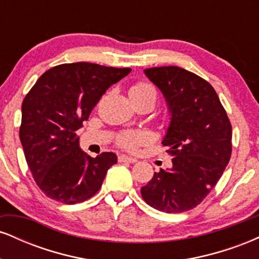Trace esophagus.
Returning a JSON list of instances; mask_svg holds the SVG:
<instances>
[{"label":"esophagus","mask_w":259,"mask_h":259,"mask_svg":"<svg viewBox=\"0 0 259 259\" xmlns=\"http://www.w3.org/2000/svg\"><path fill=\"white\" fill-rule=\"evenodd\" d=\"M118 160H119L120 163H135L136 158H133V157L130 156H125V154H120V156L118 157Z\"/></svg>","instance_id":"34e87169"}]
</instances>
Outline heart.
<instances>
[{"label":"heart","instance_id":"obj_1","mask_svg":"<svg viewBox=\"0 0 259 259\" xmlns=\"http://www.w3.org/2000/svg\"><path fill=\"white\" fill-rule=\"evenodd\" d=\"M132 94L154 95L156 96V91H154L153 86L148 84V82H138V84H135L130 89V95ZM150 141L151 135L146 132H124L118 138V144L129 151H135L138 147L146 145Z\"/></svg>","mask_w":259,"mask_h":259}]
</instances>
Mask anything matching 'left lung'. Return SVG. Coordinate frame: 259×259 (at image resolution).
<instances>
[{
  "label": "left lung",
  "mask_w": 259,
  "mask_h": 259,
  "mask_svg": "<svg viewBox=\"0 0 259 259\" xmlns=\"http://www.w3.org/2000/svg\"><path fill=\"white\" fill-rule=\"evenodd\" d=\"M144 73L167 103L170 121L162 144L174 158L141 187L142 198L162 212H185L203 201L228 165L230 120L212 85L196 74L174 65Z\"/></svg>",
  "instance_id": "1"
}]
</instances>
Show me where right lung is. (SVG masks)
<instances>
[{"label":"right lung","instance_id":"add662e5","mask_svg":"<svg viewBox=\"0 0 259 259\" xmlns=\"http://www.w3.org/2000/svg\"><path fill=\"white\" fill-rule=\"evenodd\" d=\"M130 72L86 62L61 64L45 72L25 96L20 142L34 180L50 198L74 204L101 189L117 154L92 158L80 148L75 132L107 89Z\"/></svg>","mask_w":259,"mask_h":259}]
</instances>
